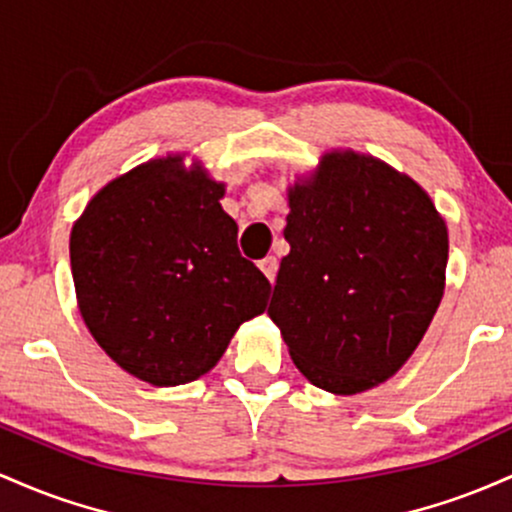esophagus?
I'll return each mask as SVG.
<instances>
[{"mask_svg":"<svg viewBox=\"0 0 512 512\" xmlns=\"http://www.w3.org/2000/svg\"><path fill=\"white\" fill-rule=\"evenodd\" d=\"M258 268H261L263 275H266V278L273 283L275 275H278V258H275V256L261 258V261H258Z\"/></svg>","mask_w":512,"mask_h":512,"instance_id":"1","label":"esophagus"}]
</instances>
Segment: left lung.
<instances>
[{"mask_svg":"<svg viewBox=\"0 0 512 512\" xmlns=\"http://www.w3.org/2000/svg\"><path fill=\"white\" fill-rule=\"evenodd\" d=\"M268 317L314 387L360 394L401 370L445 292L450 239L430 195L372 154L331 149L287 186Z\"/></svg>","mask_w":512,"mask_h":512,"instance_id":"1","label":"left lung"}]
</instances>
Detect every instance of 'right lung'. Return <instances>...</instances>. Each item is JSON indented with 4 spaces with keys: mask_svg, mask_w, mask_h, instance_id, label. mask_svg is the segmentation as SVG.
Masks as SVG:
<instances>
[{
    "mask_svg": "<svg viewBox=\"0 0 512 512\" xmlns=\"http://www.w3.org/2000/svg\"><path fill=\"white\" fill-rule=\"evenodd\" d=\"M225 183L183 154L142 162L86 203L70 234L79 314L113 363L176 387L220 363L271 283L239 254Z\"/></svg>",
    "mask_w": 512,
    "mask_h": 512,
    "instance_id": "add662e5",
    "label": "right lung"
}]
</instances>
